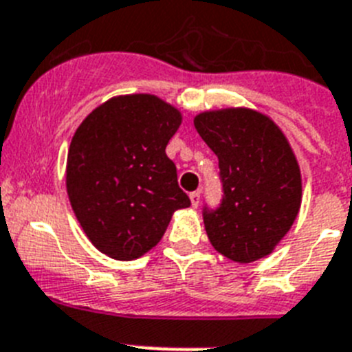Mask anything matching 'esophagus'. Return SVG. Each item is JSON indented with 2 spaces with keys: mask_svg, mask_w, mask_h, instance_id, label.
Listing matches in <instances>:
<instances>
[{
  "mask_svg": "<svg viewBox=\"0 0 352 352\" xmlns=\"http://www.w3.org/2000/svg\"><path fill=\"white\" fill-rule=\"evenodd\" d=\"M199 201H201V192L196 190V192H192L190 194V203L194 208H197L199 206Z\"/></svg>",
  "mask_w": 352,
  "mask_h": 352,
  "instance_id": "1",
  "label": "esophagus"
}]
</instances>
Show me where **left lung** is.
Wrapping results in <instances>:
<instances>
[{
  "mask_svg": "<svg viewBox=\"0 0 352 352\" xmlns=\"http://www.w3.org/2000/svg\"><path fill=\"white\" fill-rule=\"evenodd\" d=\"M219 158V208H203L205 230L219 253L239 263L274 251L301 208V170L276 122L251 108H224L194 119Z\"/></svg>",
  "mask_w": 352,
  "mask_h": 352,
  "instance_id": "left-lung-1",
  "label": "left lung"
}]
</instances>
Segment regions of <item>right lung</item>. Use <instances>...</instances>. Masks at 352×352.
<instances>
[{
    "label": "right lung",
    "instance_id": "right-lung-1",
    "mask_svg": "<svg viewBox=\"0 0 352 352\" xmlns=\"http://www.w3.org/2000/svg\"><path fill=\"white\" fill-rule=\"evenodd\" d=\"M182 124L173 104L151 94L117 96L78 126L65 183L80 226L96 249L135 260L155 248L173 213L190 206L165 155Z\"/></svg>",
    "mask_w": 352,
    "mask_h": 352
}]
</instances>
